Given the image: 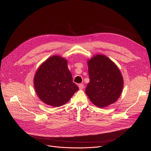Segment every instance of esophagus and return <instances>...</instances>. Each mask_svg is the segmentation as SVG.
Here are the masks:
<instances>
[{
  "mask_svg": "<svg viewBox=\"0 0 151 151\" xmlns=\"http://www.w3.org/2000/svg\"><path fill=\"white\" fill-rule=\"evenodd\" d=\"M78 88L80 90H82L84 88V85L83 84H80L78 85Z\"/></svg>",
  "mask_w": 151,
  "mask_h": 151,
  "instance_id": "1",
  "label": "esophagus"
}]
</instances>
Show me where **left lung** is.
I'll list each match as a JSON object with an SVG mask.
<instances>
[{
  "instance_id": "8db88e82",
  "label": "left lung",
  "mask_w": 151,
  "mask_h": 151,
  "mask_svg": "<svg viewBox=\"0 0 151 151\" xmlns=\"http://www.w3.org/2000/svg\"><path fill=\"white\" fill-rule=\"evenodd\" d=\"M90 81L86 93L93 105L106 107L120 97L124 79L116 63L103 54H95L88 59Z\"/></svg>"
}]
</instances>
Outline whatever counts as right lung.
Returning a JSON list of instances; mask_svg holds the SVG:
<instances>
[{
	"instance_id": "obj_1",
	"label": "right lung",
	"mask_w": 151,
	"mask_h": 151,
	"mask_svg": "<svg viewBox=\"0 0 151 151\" xmlns=\"http://www.w3.org/2000/svg\"><path fill=\"white\" fill-rule=\"evenodd\" d=\"M34 85L38 98L53 107L67 104L79 89L73 82L67 60L59 55H52L38 67Z\"/></svg>"
}]
</instances>
